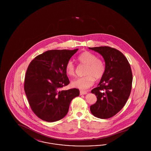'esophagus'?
I'll return each instance as SVG.
<instances>
[{"mask_svg":"<svg viewBox=\"0 0 151 151\" xmlns=\"http://www.w3.org/2000/svg\"><path fill=\"white\" fill-rule=\"evenodd\" d=\"M87 93L86 91H80V95H84V94H86Z\"/></svg>","mask_w":151,"mask_h":151,"instance_id":"34e87169","label":"esophagus"}]
</instances>
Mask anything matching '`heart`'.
<instances>
[{"instance_id":"heart-1","label":"heart","mask_w":151,"mask_h":151,"mask_svg":"<svg viewBox=\"0 0 151 151\" xmlns=\"http://www.w3.org/2000/svg\"><path fill=\"white\" fill-rule=\"evenodd\" d=\"M78 60L81 65H86L84 73L86 75L73 80L71 85L81 89H86L93 85L95 79L100 80L104 76L106 70L105 64L102 59L88 51L82 52L78 57ZM65 72L70 76L75 75L76 67L72 60L66 63Z\"/></svg>"}]
</instances>
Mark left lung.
Here are the masks:
<instances>
[{
    "label": "left lung",
    "instance_id": "8db88e82",
    "mask_svg": "<svg viewBox=\"0 0 151 151\" xmlns=\"http://www.w3.org/2000/svg\"><path fill=\"white\" fill-rule=\"evenodd\" d=\"M89 49L100 54L106 67L98 86L91 91L97 101L90 110L96 117L108 119L117 114L129 97L132 82L131 68L127 58L114 48L100 46Z\"/></svg>",
    "mask_w": 151,
    "mask_h": 151
}]
</instances>
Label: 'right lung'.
Here are the masks:
<instances>
[{"label": "right lung", "mask_w": 151, "mask_h": 151, "mask_svg": "<svg viewBox=\"0 0 151 151\" xmlns=\"http://www.w3.org/2000/svg\"><path fill=\"white\" fill-rule=\"evenodd\" d=\"M78 50L47 51L30 63L25 73L24 91L31 109L42 120L50 122L62 119L72 99L79 96L76 88L59 91L70 83L65 65Z\"/></svg>", "instance_id": "obj_1"}]
</instances>
